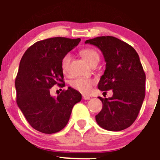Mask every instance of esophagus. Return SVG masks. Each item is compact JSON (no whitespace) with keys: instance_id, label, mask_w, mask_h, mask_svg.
Returning a JSON list of instances; mask_svg holds the SVG:
<instances>
[{"instance_id":"esophagus-1","label":"esophagus","mask_w":160,"mask_h":160,"mask_svg":"<svg viewBox=\"0 0 160 160\" xmlns=\"http://www.w3.org/2000/svg\"><path fill=\"white\" fill-rule=\"evenodd\" d=\"M82 98L84 100H89V99H90V97L88 96V95H82Z\"/></svg>"}]
</instances>
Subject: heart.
<instances>
[{
	"instance_id": "1",
	"label": "heart",
	"mask_w": 160,
	"mask_h": 160,
	"mask_svg": "<svg viewBox=\"0 0 160 160\" xmlns=\"http://www.w3.org/2000/svg\"><path fill=\"white\" fill-rule=\"evenodd\" d=\"M80 54L91 65H94L95 63H98L99 58H100V56H99L98 52L95 49L89 48V47L82 49L80 52ZM71 59V57L69 54H66L62 58L61 61V68L64 74H68V73ZM94 80L84 78H76L71 82V87L74 88L76 90L79 91L80 92L83 93V94L89 93V91L91 90L92 86L94 85Z\"/></svg>"
}]
</instances>
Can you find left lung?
<instances>
[{"label": "left lung", "instance_id": "8db88e82", "mask_svg": "<svg viewBox=\"0 0 160 160\" xmlns=\"http://www.w3.org/2000/svg\"><path fill=\"white\" fill-rule=\"evenodd\" d=\"M100 49L106 69L98 82L102 91L112 89L111 98H102V109L95 116L97 123L109 131H121L135 122L145 97L146 76L135 49L112 36L86 40Z\"/></svg>", "mask_w": 160, "mask_h": 160}]
</instances>
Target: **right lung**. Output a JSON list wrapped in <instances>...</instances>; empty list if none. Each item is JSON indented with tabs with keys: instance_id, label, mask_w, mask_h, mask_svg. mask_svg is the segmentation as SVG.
<instances>
[{
	"instance_id": "add662e5",
	"label": "right lung",
	"mask_w": 160,
	"mask_h": 160,
	"mask_svg": "<svg viewBox=\"0 0 160 160\" xmlns=\"http://www.w3.org/2000/svg\"><path fill=\"white\" fill-rule=\"evenodd\" d=\"M80 38L56 37L36 42L24 53L16 78V102L32 128L45 134L61 131L82 95L71 87L53 98L50 89L65 84L61 68L64 56Z\"/></svg>"
}]
</instances>
